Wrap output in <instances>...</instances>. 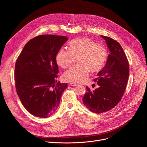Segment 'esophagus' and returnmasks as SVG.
<instances>
[{
	"mask_svg": "<svg viewBox=\"0 0 147 147\" xmlns=\"http://www.w3.org/2000/svg\"><path fill=\"white\" fill-rule=\"evenodd\" d=\"M70 85L71 86H74H74H77L78 84H75V83H71H71L70 84Z\"/></svg>",
	"mask_w": 147,
	"mask_h": 147,
	"instance_id": "1",
	"label": "esophagus"
}]
</instances>
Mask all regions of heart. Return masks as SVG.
Listing matches in <instances>:
<instances>
[{
  "instance_id": "obj_1",
  "label": "heart",
  "mask_w": 147,
  "mask_h": 147,
  "mask_svg": "<svg viewBox=\"0 0 147 147\" xmlns=\"http://www.w3.org/2000/svg\"><path fill=\"white\" fill-rule=\"evenodd\" d=\"M69 50L60 49L56 56L57 64L63 69L71 66L75 57L78 64L64 73L63 80L71 83L84 82L90 71L97 73L105 65L108 58L107 48L88 38H78L69 44Z\"/></svg>"
}]
</instances>
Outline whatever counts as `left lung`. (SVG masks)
Returning a JSON list of instances; mask_svg holds the SVG:
<instances>
[{"mask_svg":"<svg viewBox=\"0 0 147 147\" xmlns=\"http://www.w3.org/2000/svg\"><path fill=\"white\" fill-rule=\"evenodd\" d=\"M100 36L105 40L110 54L105 66L94 80L99 88L91 91L86 87L87 92L82 98L86 107L96 113L109 111L119 103L129 76V61L120 44L108 36Z\"/></svg>","mask_w":147,"mask_h":147,"instance_id":"8db88e82","label":"left lung"}]
</instances>
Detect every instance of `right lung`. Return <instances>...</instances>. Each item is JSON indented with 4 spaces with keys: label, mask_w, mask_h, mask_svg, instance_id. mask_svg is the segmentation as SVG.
<instances>
[{
    "label": "right lung",
    "mask_w": 147,
    "mask_h": 147,
    "mask_svg": "<svg viewBox=\"0 0 147 147\" xmlns=\"http://www.w3.org/2000/svg\"><path fill=\"white\" fill-rule=\"evenodd\" d=\"M68 39L54 35L37 36L26 44L16 60L17 94L24 108L34 116L47 118L53 115L67 88V83L57 82L56 56Z\"/></svg>",
    "instance_id": "add662e5"
}]
</instances>
